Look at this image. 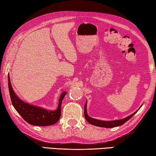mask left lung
<instances>
[{
  "label": "left lung",
  "instance_id": "left-lung-1",
  "mask_svg": "<svg viewBox=\"0 0 156 156\" xmlns=\"http://www.w3.org/2000/svg\"><path fill=\"white\" fill-rule=\"evenodd\" d=\"M139 110V109H138ZM138 110L135 112L134 113H133L131 115L127 116L126 118L120 119V120H115V121H101V120H97L93 118H91L90 116H89L87 114V101L85 105H84V116L86 121H88L89 123H90L95 126L101 127H105V128H112L118 126H121V125H123L125 122H126L127 121L132 118V117L134 115V114L137 112Z\"/></svg>",
  "mask_w": 156,
  "mask_h": 156
}]
</instances>
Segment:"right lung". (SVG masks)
Returning <instances> with one entry per match:
<instances>
[{
    "instance_id": "obj_1",
    "label": "right lung",
    "mask_w": 156,
    "mask_h": 156,
    "mask_svg": "<svg viewBox=\"0 0 156 156\" xmlns=\"http://www.w3.org/2000/svg\"><path fill=\"white\" fill-rule=\"evenodd\" d=\"M8 86H9V94L13 108L28 123L36 126H49L56 123L59 121L61 116L62 102L67 93L66 92L64 91L60 95L57 110L48 111L42 108L30 105L22 101L13 91L9 74H8Z\"/></svg>"
}]
</instances>
